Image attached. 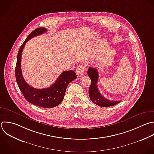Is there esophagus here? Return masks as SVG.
<instances>
[{
    "instance_id": "34e87169",
    "label": "esophagus",
    "mask_w": 154,
    "mask_h": 154,
    "mask_svg": "<svg viewBox=\"0 0 154 154\" xmlns=\"http://www.w3.org/2000/svg\"><path fill=\"white\" fill-rule=\"evenodd\" d=\"M85 69V66L84 64H79V65L76 68V73L79 76H82L84 73Z\"/></svg>"
}]
</instances>
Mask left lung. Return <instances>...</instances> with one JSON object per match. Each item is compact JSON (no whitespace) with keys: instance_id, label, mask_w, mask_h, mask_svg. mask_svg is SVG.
I'll use <instances>...</instances> for the list:
<instances>
[{"instance_id":"1","label":"left lung","mask_w":154,"mask_h":154,"mask_svg":"<svg viewBox=\"0 0 154 154\" xmlns=\"http://www.w3.org/2000/svg\"><path fill=\"white\" fill-rule=\"evenodd\" d=\"M87 73L91 81L88 90V93L90 99L92 102L102 107H108L113 106L120 102V100L112 101L107 99L100 94L97 85L99 74L97 70L96 69L91 67H89Z\"/></svg>"}]
</instances>
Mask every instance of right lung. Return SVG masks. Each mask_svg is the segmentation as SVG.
Listing matches in <instances>:
<instances>
[{
    "label": "right lung",
    "mask_w": 154,
    "mask_h": 154,
    "mask_svg": "<svg viewBox=\"0 0 154 154\" xmlns=\"http://www.w3.org/2000/svg\"><path fill=\"white\" fill-rule=\"evenodd\" d=\"M46 31L47 29L45 28L35 29L28 35L20 46L17 54L16 66V78L21 92L28 102L38 106L51 108L61 103L67 85L77 77L73 70L64 71L54 84L51 87L43 89L34 88L25 82L21 69V58L23 49L28 41L38 35L44 34Z\"/></svg>",
    "instance_id": "1"
}]
</instances>
